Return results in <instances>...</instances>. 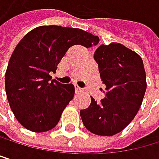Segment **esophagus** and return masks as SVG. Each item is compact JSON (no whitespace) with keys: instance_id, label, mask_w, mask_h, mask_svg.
I'll return each instance as SVG.
<instances>
[{"instance_id":"esophagus-1","label":"esophagus","mask_w":159,"mask_h":159,"mask_svg":"<svg viewBox=\"0 0 159 159\" xmlns=\"http://www.w3.org/2000/svg\"><path fill=\"white\" fill-rule=\"evenodd\" d=\"M75 91H76L77 93H82V91H83V89L80 87H79V86L75 85Z\"/></svg>"}]
</instances>
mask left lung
Returning a JSON list of instances; mask_svg holds the SVG:
<instances>
[{"label": "left lung", "instance_id": "1", "mask_svg": "<svg viewBox=\"0 0 159 159\" xmlns=\"http://www.w3.org/2000/svg\"><path fill=\"white\" fill-rule=\"evenodd\" d=\"M106 96H90L89 108L80 111L84 126L94 134L114 135L129 125L141 106L147 88L143 61L122 44L101 45L94 53Z\"/></svg>", "mask_w": 159, "mask_h": 159}]
</instances>
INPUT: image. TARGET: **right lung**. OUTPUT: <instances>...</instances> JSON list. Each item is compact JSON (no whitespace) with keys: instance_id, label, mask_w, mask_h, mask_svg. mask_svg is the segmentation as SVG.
<instances>
[{"instance_id":"obj_1","label":"right lung","mask_w":159,"mask_h":159,"mask_svg":"<svg viewBox=\"0 0 159 159\" xmlns=\"http://www.w3.org/2000/svg\"><path fill=\"white\" fill-rule=\"evenodd\" d=\"M98 36L80 28L41 25L17 45L5 71V93L16 119L28 131L55 127L74 95L72 84L51 80L61 59L74 45L96 46Z\"/></svg>"}]
</instances>
